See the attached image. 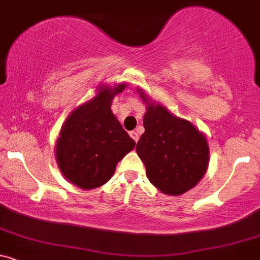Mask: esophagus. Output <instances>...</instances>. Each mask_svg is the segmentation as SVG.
I'll list each match as a JSON object with an SVG mask.
<instances>
[{"instance_id": "obj_1", "label": "esophagus", "mask_w": 260, "mask_h": 260, "mask_svg": "<svg viewBox=\"0 0 260 260\" xmlns=\"http://www.w3.org/2000/svg\"><path fill=\"white\" fill-rule=\"evenodd\" d=\"M130 136L133 137L134 141H135V142L139 141V134H137L136 131H130Z\"/></svg>"}]
</instances>
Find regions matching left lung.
Masks as SVG:
<instances>
[{
    "instance_id": "8db88e82",
    "label": "left lung",
    "mask_w": 260,
    "mask_h": 260,
    "mask_svg": "<svg viewBox=\"0 0 260 260\" xmlns=\"http://www.w3.org/2000/svg\"><path fill=\"white\" fill-rule=\"evenodd\" d=\"M137 92L146 105L145 133L136 152L146 167L151 184L169 196H179L193 188L208 169L207 137L191 121L179 118L161 103Z\"/></svg>"
}]
</instances>
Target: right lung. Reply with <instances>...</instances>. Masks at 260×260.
Returning a JSON list of instances; mask_svg holds the SVG:
<instances>
[{"mask_svg":"<svg viewBox=\"0 0 260 260\" xmlns=\"http://www.w3.org/2000/svg\"><path fill=\"white\" fill-rule=\"evenodd\" d=\"M125 87L126 82L100 85L96 96L76 107L60 127L54 146L58 168L79 188L93 190L105 185L119 161L135 147L136 142L111 109L115 94Z\"/></svg>","mask_w":260,"mask_h":260,"instance_id":"add662e5","label":"right lung"}]
</instances>
